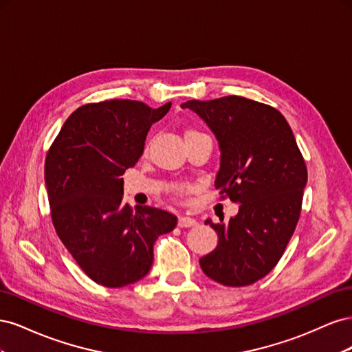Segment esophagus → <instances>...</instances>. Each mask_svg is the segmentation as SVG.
<instances>
[{
  "mask_svg": "<svg viewBox=\"0 0 352 352\" xmlns=\"http://www.w3.org/2000/svg\"><path fill=\"white\" fill-rule=\"evenodd\" d=\"M177 225L180 228H190V226H195L197 225V220L194 217H188V216H182L179 217Z\"/></svg>",
  "mask_w": 352,
  "mask_h": 352,
  "instance_id": "obj_1",
  "label": "esophagus"
}]
</instances>
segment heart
<instances>
[{"instance_id":"b5f03b06","label":"heart","mask_w":352,"mask_h":352,"mask_svg":"<svg viewBox=\"0 0 352 352\" xmlns=\"http://www.w3.org/2000/svg\"><path fill=\"white\" fill-rule=\"evenodd\" d=\"M195 133H201V132L194 131V129H190V131H188V132H186V136H189V135H195ZM186 136H185V138H186ZM185 192H186V189H185L184 186H179V188L176 189V194H177V195H180V197L185 195Z\"/></svg>"}]
</instances>
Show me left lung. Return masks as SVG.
Wrapping results in <instances>:
<instances>
[{
	"label": "left lung",
	"instance_id": "8db88e82",
	"mask_svg": "<svg viewBox=\"0 0 352 352\" xmlns=\"http://www.w3.org/2000/svg\"><path fill=\"white\" fill-rule=\"evenodd\" d=\"M182 109L216 135L221 155L214 186L239 204L229 221L206 220L219 243L199 265L217 283L252 285L279 263L294 235L307 184L304 157L282 113L267 104L229 95L186 101Z\"/></svg>",
	"mask_w": 352,
	"mask_h": 352
}]
</instances>
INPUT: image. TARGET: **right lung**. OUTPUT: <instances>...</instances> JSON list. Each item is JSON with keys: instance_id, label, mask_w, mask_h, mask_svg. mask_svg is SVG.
Here are the masks:
<instances>
[{"instance_id": "right-lung-1", "label": "right lung", "mask_w": 352, "mask_h": 352, "mask_svg": "<svg viewBox=\"0 0 352 352\" xmlns=\"http://www.w3.org/2000/svg\"><path fill=\"white\" fill-rule=\"evenodd\" d=\"M170 105L151 109L133 100L85 104L50 146L45 184L52 225L95 283L122 287L141 280L153 265L157 238L177 225L168 211L122 204L120 176L140 160L151 124Z\"/></svg>"}]
</instances>
